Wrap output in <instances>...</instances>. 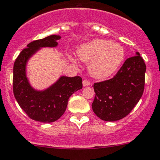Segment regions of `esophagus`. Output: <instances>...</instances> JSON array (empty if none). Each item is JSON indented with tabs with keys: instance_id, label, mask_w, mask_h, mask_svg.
Wrapping results in <instances>:
<instances>
[{
	"instance_id": "esophagus-1",
	"label": "esophagus",
	"mask_w": 160,
	"mask_h": 160,
	"mask_svg": "<svg viewBox=\"0 0 160 160\" xmlns=\"http://www.w3.org/2000/svg\"><path fill=\"white\" fill-rule=\"evenodd\" d=\"M90 81H88L87 80H83V87H88V86H90Z\"/></svg>"
}]
</instances>
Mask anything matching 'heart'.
I'll list each match as a JSON object with an SVG mask.
<instances>
[{
	"label": "heart",
	"instance_id": "heart-1",
	"mask_svg": "<svg viewBox=\"0 0 160 160\" xmlns=\"http://www.w3.org/2000/svg\"><path fill=\"white\" fill-rule=\"evenodd\" d=\"M77 55L82 61L89 63L88 70L92 77L104 79L115 73L125 57L123 48L118 43L96 39L81 45Z\"/></svg>",
	"mask_w": 160,
	"mask_h": 160
}]
</instances>
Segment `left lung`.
Masks as SVG:
<instances>
[{
  "instance_id": "8db88e82",
  "label": "left lung",
  "mask_w": 160,
  "mask_h": 160,
  "mask_svg": "<svg viewBox=\"0 0 160 160\" xmlns=\"http://www.w3.org/2000/svg\"><path fill=\"white\" fill-rule=\"evenodd\" d=\"M145 62L139 52L126 60L112 78L93 84L94 113L105 121L121 120L140 100L145 86Z\"/></svg>"
}]
</instances>
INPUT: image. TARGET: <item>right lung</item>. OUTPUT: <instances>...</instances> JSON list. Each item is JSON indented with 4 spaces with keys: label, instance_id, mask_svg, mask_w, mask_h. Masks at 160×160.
Returning <instances> with one entry per match:
<instances>
[{
    "label": "right lung",
    "instance_id": "add662e5",
    "mask_svg": "<svg viewBox=\"0 0 160 160\" xmlns=\"http://www.w3.org/2000/svg\"><path fill=\"white\" fill-rule=\"evenodd\" d=\"M58 35H50L43 39L32 41L21 52L13 64V91L15 99L27 115L33 120L52 122L58 120L67 109L69 98L83 87L80 77H60L43 91L36 90L30 85L26 76L27 62L41 48H55Z\"/></svg>",
    "mask_w": 160,
    "mask_h": 160
}]
</instances>
